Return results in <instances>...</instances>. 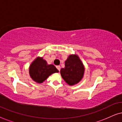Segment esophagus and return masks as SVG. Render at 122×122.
I'll return each mask as SVG.
<instances>
[{
    "label": "esophagus",
    "mask_w": 122,
    "mask_h": 122,
    "mask_svg": "<svg viewBox=\"0 0 122 122\" xmlns=\"http://www.w3.org/2000/svg\"><path fill=\"white\" fill-rule=\"evenodd\" d=\"M56 68H57V69L58 70V71H60V70H61V66H56Z\"/></svg>",
    "instance_id": "obj_1"
}]
</instances>
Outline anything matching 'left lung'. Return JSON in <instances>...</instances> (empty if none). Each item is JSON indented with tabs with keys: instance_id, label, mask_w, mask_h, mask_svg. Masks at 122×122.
Listing matches in <instances>:
<instances>
[{
	"instance_id": "obj_1",
	"label": "left lung",
	"mask_w": 122,
	"mask_h": 122,
	"mask_svg": "<svg viewBox=\"0 0 122 122\" xmlns=\"http://www.w3.org/2000/svg\"><path fill=\"white\" fill-rule=\"evenodd\" d=\"M84 66L77 55H70L65 61V67L61 69V77L69 86H74L81 81Z\"/></svg>"
}]
</instances>
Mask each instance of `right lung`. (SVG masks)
<instances>
[{
    "label": "right lung",
    "instance_id": "add662e5",
    "mask_svg": "<svg viewBox=\"0 0 122 122\" xmlns=\"http://www.w3.org/2000/svg\"><path fill=\"white\" fill-rule=\"evenodd\" d=\"M58 71L54 65L48 64L46 60L41 57L36 58L29 66L30 76L38 83H43L49 76Z\"/></svg>",
    "mask_w": 122,
    "mask_h": 122
}]
</instances>
